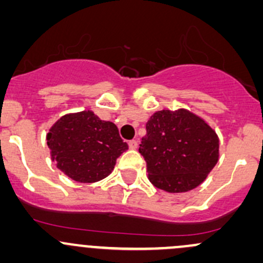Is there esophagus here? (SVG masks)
<instances>
[{"mask_svg":"<svg viewBox=\"0 0 263 263\" xmlns=\"http://www.w3.org/2000/svg\"><path fill=\"white\" fill-rule=\"evenodd\" d=\"M137 146H139V142H137L136 140L128 141V147L132 148V150H135V148H137Z\"/></svg>","mask_w":263,"mask_h":263,"instance_id":"obj_1","label":"esophagus"}]
</instances>
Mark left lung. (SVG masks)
Masks as SVG:
<instances>
[{
  "instance_id": "left-lung-1",
  "label": "left lung",
  "mask_w": 263,
  "mask_h": 263,
  "mask_svg": "<svg viewBox=\"0 0 263 263\" xmlns=\"http://www.w3.org/2000/svg\"><path fill=\"white\" fill-rule=\"evenodd\" d=\"M148 180L167 193H185L206 179L219 157V139L190 110L162 109L146 123L139 148Z\"/></svg>"
}]
</instances>
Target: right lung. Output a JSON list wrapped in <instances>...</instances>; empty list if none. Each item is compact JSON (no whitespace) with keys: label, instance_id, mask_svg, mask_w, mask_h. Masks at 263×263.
Here are the masks:
<instances>
[{"label":"right lung","instance_id":"1","mask_svg":"<svg viewBox=\"0 0 263 263\" xmlns=\"http://www.w3.org/2000/svg\"><path fill=\"white\" fill-rule=\"evenodd\" d=\"M51 160L65 175L79 182H96L108 176L116 160L128 148L113 122L92 110L63 116L46 135Z\"/></svg>","mask_w":263,"mask_h":263}]
</instances>
